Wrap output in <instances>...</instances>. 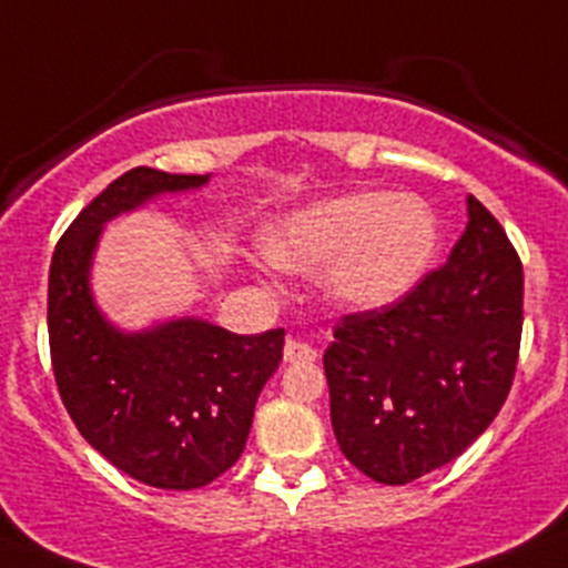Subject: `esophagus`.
Here are the masks:
<instances>
[{
	"label": "esophagus",
	"instance_id": "34e87169",
	"mask_svg": "<svg viewBox=\"0 0 568 568\" xmlns=\"http://www.w3.org/2000/svg\"><path fill=\"white\" fill-rule=\"evenodd\" d=\"M283 355H285V363H313L316 361V349L307 344H302V341H296V338L285 341Z\"/></svg>",
	"mask_w": 568,
	"mask_h": 568
}]
</instances>
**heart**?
<instances>
[{"instance_id": "1", "label": "heart", "mask_w": 568, "mask_h": 568, "mask_svg": "<svg viewBox=\"0 0 568 568\" xmlns=\"http://www.w3.org/2000/svg\"><path fill=\"white\" fill-rule=\"evenodd\" d=\"M442 224L422 196L355 191L288 213L268 235V255L288 272L329 268V294L352 311H379L430 272Z\"/></svg>"}]
</instances>
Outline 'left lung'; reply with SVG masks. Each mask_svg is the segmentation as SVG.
Here are the masks:
<instances>
[{"label":"left lung","mask_w":568,"mask_h":568,"mask_svg":"<svg viewBox=\"0 0 568 568\" xmlns=\"http://www.w3.org/2000/svg\"><path fill=\"white\" fill-rule=\"evenodd\" d=\"M447 263L383 311L344 316L324 352L341 453L385 486L442 469L508 399L525 274L503 224L475 200Z\"/></svg>","instance_id":"1"}]
</instances>
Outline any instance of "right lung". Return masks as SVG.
I'll list each match as a JSON object with an SVG mask.
<instances>
[{"label": "right lung", "instance_id": "right-lung-1", "mask_svg": "<svg viewBox=\"0 0 568 568\" xmlns=\"http://www.w3.org/2000/svg\"><path fill=\"white\" fill-rule=\"evenodd\" d=\"M207 180L121 174L69 224L49 266V349L71 422L115 469L166 491L207 486L241 458L285 329L235 335L196 316L121 329L93 300L91 268L104 224Z\"/></svg>", "mask_w": 568, "mask_h": 568}]
</instances>
